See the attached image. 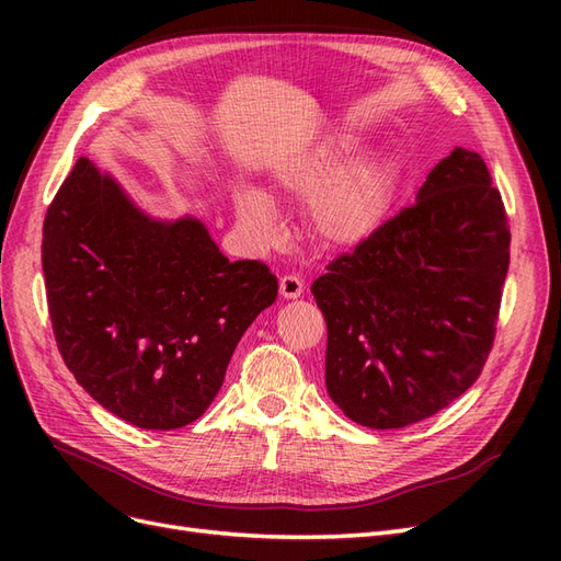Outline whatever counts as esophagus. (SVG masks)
<instances>
[{
  "label": "esophagus",
  "instance_id": "esophagus-1",
  "mask_svg": "<svg viewBox=\"0 0 561 561\" xmlns=\"http://www.w3.org/2000/svg\"><path fill=\"white\" fill-rule=\"evenodd\" d=\"M304 293V283L297 276H283L280 278V295L285 299H297Z\"/></svg>",
  "mask_w": 561,
  "mask_h": 561
}]
</instances>
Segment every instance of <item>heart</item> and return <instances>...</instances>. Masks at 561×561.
I'll list each match as a JSON object with an SVG mask.
<instances>
[{"label": "heart", "instance_id": "1", "mask_svg": "<svg viewBox=\"0 0 561 561\" xmlns=\"http://www.w3.org/2000/svg\"><path fill=\"white\" fill-rule=\"evenodd\" d=\"M353 135L311 142L280 159L271 171L278 196L309 201L316 239L336 250L360 248L386 225L396 201L398 165L386 154H365ZM233 210L248 239L268 245L278 231L276 203L257 186L233 190Z\"/></svg>", "mask_w": 561, "mask_h": 561}]
</instances>
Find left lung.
Segmentation results:
<instances>
[{
  "instance_id": "obj_1",
  "label": "left lung",
  "mask_w": 561,
  "mask_h": 561,
  "mask_svg": "<svg viewBox=\"0 0 561 561\" xmlns=\"http://www.w3.org/2000/svg\"><path fill=\"white\" fill-rule=\"evenodd\" d=\"M507 264L501 194L478 151L454 147L414 206L311 285L328 322L332 402L388 431L463 396L494 344Z\"/></svg>"
}]
</instances>
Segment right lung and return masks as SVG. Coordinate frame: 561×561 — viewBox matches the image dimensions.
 I'll return each instance as SVG.
<instances>
[{
    "label": "right lung",
    "mask_w": 561,
    "mask_h": 561,
    "mask_svg": "<svg viewBox=\"0 0 561 561\" xmlns=\"http://www.w3.org/2000/svg\"><path fill=\"white\" fill-rule=\"evenodd\" d=\"M48 313L67 369L107 412L173 431L208 410L278 280L229 262L196 217L157 219L81 157L44 219Z\"/></svg>",
    "instance_id": "obj_1"
}]
</instances>
